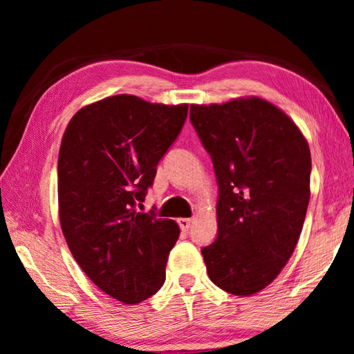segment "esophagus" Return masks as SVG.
Segmentation results:
<instances>
[{"instance_id": "esophagus-1", "label": "esophagus", "mask_w": 354, "mask_h": 354, "mask_svg": "<svg viewBox=\"0 0 354 354\" xmlns=\"http://www.w3.org/2000/svg\"><path fill=\"white\" fill-rule=\"evenodd\" d=\"M178 223H179V227H181L183 231H187L189 227H190L192 220H190V218H179Z\"/></svg>"}]
</instances>
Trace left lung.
<instances>
[{"mask_svg":"<svg viewBox=\"0 0 354 354\" xmlns=\"http://www.w3.org/2000/svg\"><path fill=\"white\" fill-rule=\"evenodd\" d=\"M218 184L217 239L201 250L207 274L248 297L278 277L301 234L309 205L310 151L297 124L251 97L190 106Z\"/></svg>","mask_w":354,"mask_h":354,"instance_id":"obj_1","label":"left lung"}]
</instances>
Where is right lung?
Listing matches in <instances>:
<instances>
[{"label":"right lung","mask_w":354,"mask_h":354,"mask_svg":"<svg viewBox=\"0 0 354 354\" xmlns=\"http://www.w3.org/2000/svg\"><path fill=\"white\" fill-rule=\"evenodd\" d=\"M187 109L115 95L84 106L64 133L57 160L64 237L82 272L118 301L137 304L164 286L179 227L137 205Z\"/></svg>","instance_id":"add662e5"}]
</instances>
